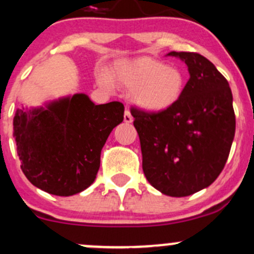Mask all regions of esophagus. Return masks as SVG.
Instances as JSON below:
<instances>
[{
	"label": "esophagus",
	"instance_id": "esophagus-1",
	"mask_svg": "<svg viewBox=\"0 0 254 254\" xmlns=\"http://www.w3.org/2000/svg\"><path fill=\"white\" fill-rule=\"evenodd\" d=\"M124 121L126 122V124H132L133 117H132V115H130L129 110H126V111H125V115H124Z\"/></svg>",
	"mask_w": 254,
	"mask_h": 254
}]
</instances>
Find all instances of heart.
<instances>
[{"label": "heart", "instance_id": "1", "mask_svg": "<svg viewBox=\"0 0 254 254\" xmlns=\"http://www.w3.org/2000/svg\"><path fill=\"white\" fill-rule=\"evenodd\" d=\"M111 79L126 89H132L133 101L148 112L172 109L185 90L182 70L149 57L120 62L112 69ZM101 81L109 84L106 76H101Z\"/></svg>", "mask_w": 254, "mask_h": 254}]
</instances>
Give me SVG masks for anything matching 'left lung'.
I'll return each mask as SVG.
<instances>
[{"mask_svg":"<svg viewBox=\"0 0 254 254\" xmlns=\"http://www.w3.org/2000/svg\"><path fill=\"white\" fill-rule=\"evenodd\" d=\"M185 62L190 79L177 105L163 112L130 109L149 184L173 197L211 185L222 172L236 130L228 81L197 53L170 52Z\"/></svg>","mask_w":254,"mask_h":254,"instance_id":"8db88e82","label":"left lung"}]
</instances>
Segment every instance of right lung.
Instances as JSON below:
<instances>
[{"instance_id": "1", "label": "right lung", "mask_w": 254, "mask_h": 254, "mask_svg": "<svg viewBox=\"0 0 254 254\" xmlns=\"http://www.w3.org/2000/svg\"><path fill=\"white\" fill-rule=\"evenodd\" d=\"M124 104L95 105L85 94L62 97L45 107L18 109L13 137L21 169L45 192L71 196L96 179L110 133L124 121Z\"/></svg>"}]
</instances>
